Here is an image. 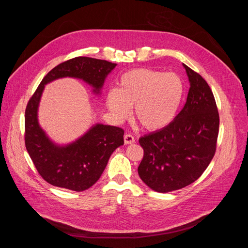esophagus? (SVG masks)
<instances>
[{
	"label": "esophagus",
	"instance_id": "esophagus-1",
	"mask_svg": "<svg viewBox=\"0 0 248 248\" xmlns=\"http://www.w3.org/2000/svg\"><path fill=\"white\" fill-rule=\"evenodd\" d=\"M134 142V137L131 134H124V143L132 144Z\"/></svg>",
	"mask_w": 248,
	"mask_h": 248
}]
</instances>
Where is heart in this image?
I'll list each match as a JSON object with an SVG mask.
<instances>
[{
    "label": "heart",
    "mask_w": 248,
    "mask_h": 248,
    "mask_svg": "<svg viewBox=\"0 0 248 248\" xmlns=\"http://www.w3.org/2000/svg\"><path fill=\"white\" fill-rule=\"evenodd\" d=\"M184 95V81L178 75L134 68L120 78L117 89L108 91L106 105L118 122L126 119L134 107V118L141 126L155 131L173 121Z\"/></svg>",
    "instance_id": "b5f03b06"
}]
</instances>
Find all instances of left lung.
I'll use <instances>...</instances> for the list:
<instances>
[{
	"label": "left lung",
	"instance_id": "1",
	"mask_svg": "<svg viewBox=\"0 0 248 248\" xmlns=\"http://www.w3.org/2000/svg\"><path fill=\"white\" fill-rule=\"evenodd\" d=\"M183 64L190 83L185 107L169 125L139 138L144 155L138 174L161 193L194 183L216 152L220 119L213 92L200 75Z\"/></svg>",
	"mask_w": 248,
	"mask_h": 248
}]
</instances>
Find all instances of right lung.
<instances>
[{"instance_id": "add662e5", "label": "right lung", "mask_w": 248, "mask_h": 248, "mask_svg": "<svg viewBox=\"0 0 248 248\" xmlns=\"http://www.w3.org/2000/svg\"><path fill=\"white\" fill-rule=\"evenodd\" d=\"M117 63L77 57L55 66L42 79L25 110V147L38 172L50 185L74 191L91 187L103 173L112 153L124 144V129L103 124L92 125L81 137L59 145L38 123V108L45 85L62 78L82 79L100 94L106 78Z\"/></svg>"}]
</instances>
